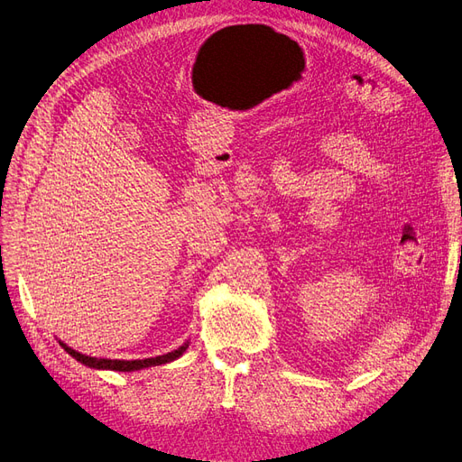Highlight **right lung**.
Wrapping results in <instances>:
<instances>
[{
  "label": "right lung",
  "instance_id": "obj_1",
  "mask_svg": "<svg viewBox=\"0 0 462 462\" xmlns=\"http://www.w3.org/2000/svg\"><path fill=\"white\" fill-rule=\"evenodd\" d=\"M60 346L70 354L72 357H76L78 362H81L83 365L88 367H95V369H110V371H136V369H144V367H152V365H162V364H169L177 360V357L182 356V352L188 348V345H182L180 348L163 354V356H156V357H146V360H106V357H91L79 354L76 350H72L70 346H66L64 343H60Z\"/></svg>",
  "mask_w": 462,
  "mask_h": 462
}]
</instances>
